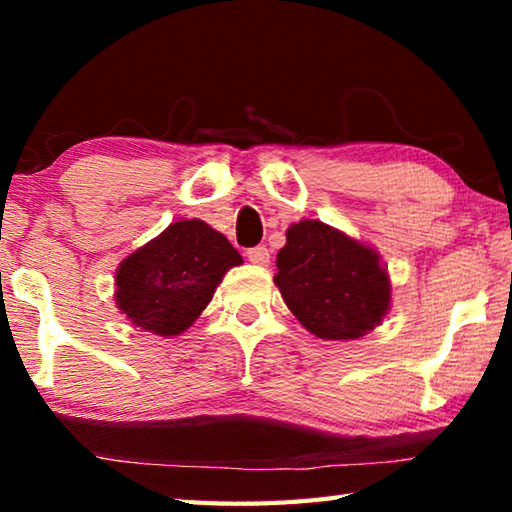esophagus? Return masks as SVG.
Here are the masks:
<instances>
[{"label":"esophagus","instance_id":"esophagus-1","mask_svg":"<svg viewBox=\"0 0 512 512\" xmlns=\"http://www.w3.org/2000/svg\"><path fill=\"white\" fill-rule=\"evenodd\" d=\"M246 257L250 259V262L257 264V266H266L268 262H271V253H268L266 246H255V248H248Z\"/></svg>","mask_w":512,"mask_h":512}]
</instances>
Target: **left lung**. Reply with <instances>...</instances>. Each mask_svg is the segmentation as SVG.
<instances>
[{
  "mask_svg": "<svg viewBox=\"0 0 512 512\" xmlns=\"http://www.w3.org/2000/svg\"><path fill=\"white\" fill-rule=\"evenodd\" d=\"M275 284L291 314L318 339H359L391 307V282L375 250L314 219L287 230Z\"/></svg>",
  "mask_w": 512,
  "mask_h": 512,
  "instance_id": "1",
  "label": "left lung"
}]
</instances>
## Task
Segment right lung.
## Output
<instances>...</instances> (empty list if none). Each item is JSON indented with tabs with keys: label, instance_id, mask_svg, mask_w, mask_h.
<instances>
[{
	"label": "right lung",
	"instance_id": "1",
	"mask_svg": "<svg viewBox=\"0 0 512 512\" xmlns=\"http://www.w3.org/2000/svg\"><path fill=\"white\" fill-rule=\"evenodd\" d=\"M241 262L205 221H176L119 264L115 300L135 327L178 336L201 316L225 271Z\"/></svg>",
	"mask_w": 512,
	"mask_h": 512
}]
</instances>
